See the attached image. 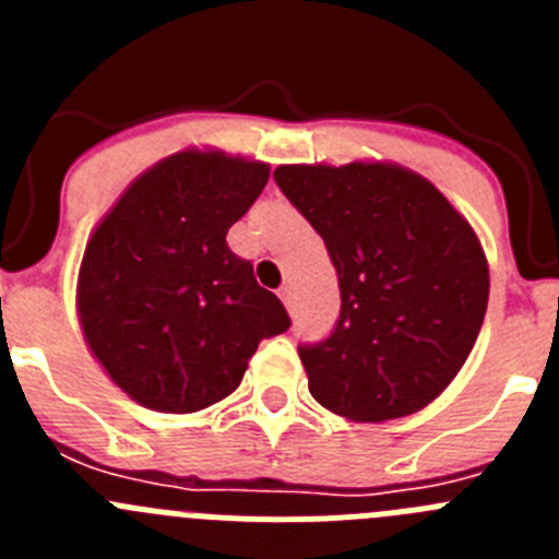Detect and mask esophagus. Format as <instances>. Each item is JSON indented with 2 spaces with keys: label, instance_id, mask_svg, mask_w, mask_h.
I'll use <instances>...</instances> for the list:
<instances>
[{
  "label": "esophagus",
  "instance_id": "34e87169",
  "mask_svg": "<svg viewBox=\"0 0 559 559\" xmlns=\"http://www.w3.org/2000/svg\"><path fill=\"white\" fill-rule=\"evenodd\" d=\"M280 299H283L285 308L294 310V290H290V285H285V288H280Z\"/></svg>",
  "mask_w": 559,
  "mask_h": 559
}]
</instances>
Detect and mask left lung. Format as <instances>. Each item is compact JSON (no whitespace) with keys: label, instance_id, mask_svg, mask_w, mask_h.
I'll use <instances>...</instances> for the list:
<instances>
[{"label":"left lung","instance_id":"1","mask_svg":"<svg viewBox=\"0 0 559 559\" xmlns=\"http://www.w3.org/2000/svg\"><path fill=\"white\" fill-rule=\"evenodd\" d=\"M276 187L322 235L341 313L299 344L324 408L383 423L426 408L471 355L490 269L471 224L431 181L397 165H283Z\"/></svg>","mask_w":559,"mask_h":559}]
</instances>
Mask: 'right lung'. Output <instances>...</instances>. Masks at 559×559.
<instances>
[{
    "label": "right lung",
    "mask_w": 559,
    "mask_h": 559,
    "mask_svg": "<svg viewBox=\"0 0 559 559\" xmlns=\"http://www.w3.org/2000/svg\"><path fill=\"white\" fill-rule=\"evenodd\" d=\"M269 165L181 151L153 165L88 237L78 310L108 378L153 412L190 414L235 392L257 344L290 328L226 231Z\"/></svg>",
    "instance_id": "obj_1"
}]
</instances>
